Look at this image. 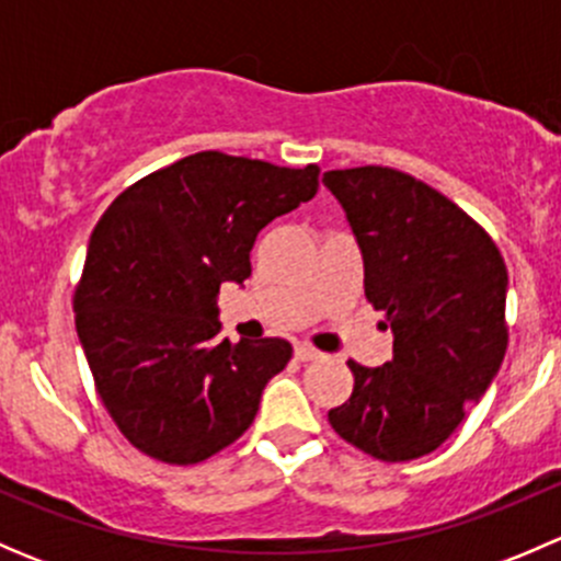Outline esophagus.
Listing matches in <instances>:
<instances>
[{
  "label": "esophagus",
  "instance_id": "obj_1",
  "mask_svg": "<svg viewBox=\"0 0 561 561\" xmlns=\"http://www.w3.org/2000/svg\"><path fill=\"white\" fill-rule=\"evenodd\" d=\"M296 358H298V360H304V364H307V360H317V358H322V353H320V350H314L312 344H298V347H296Z\"/></svg>",
  "mask_w": 561,
  "mask_h": 561
}]
</instances>
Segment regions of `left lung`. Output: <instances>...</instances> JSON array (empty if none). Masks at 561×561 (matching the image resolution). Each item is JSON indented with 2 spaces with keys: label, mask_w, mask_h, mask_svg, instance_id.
I'll return each instance as SVG.
<instances>
[{
  "label": "left lung",
  "mask_w": 561,
  "mask_h": 561,
  "mask_svg": "<svg viewBox=\"0 0 561 561\" xmlns=\"http://www.w3.org/2000/svg\"><path fill=\"white\" fill-rule=\"evenodd\" d=\"M322 184L358 241L366 298L393 333L388 364L350 360L353 396L328 421L364 454L412 461L456 432L500 371L505 260L472 217L412 175L366 165L322 173Z\"/></svg>",
  "instance_id": "1"
}]
</instances>
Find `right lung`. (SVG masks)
Wrapping results in <instances>:
<instances>
[{
  "instance_id": "add662e5",
  "label": "right lung",
  "mask_w": 561,
  "mask_h": 561,
  "mask_svg": "<svg viewBox=\"0 0 561 561\" xmlns=\"http://www.w3.org/2000/svg\"><path fill=\"white\" fill-rule=\"evenodd\" d=\"M317 175L201 151L107 206L76 290V331L105 410L146 456L197 463L252 426L293 347L219 336V287L244 285L257 233L312 201Z\"/></svg>"
}]
</instances>
